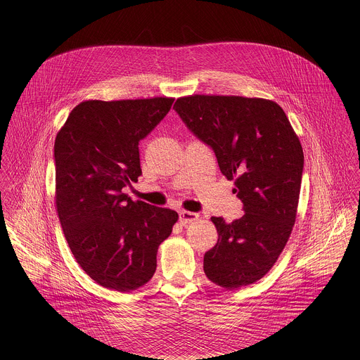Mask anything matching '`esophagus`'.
Returning a JSON list of instances; mask_svg holds the SVG:
<instances>
[{
  "instance_id": "obj_1",
  "label": "esophagus",
  "mask_w": 360,
  "mask_h": 360,
  "mask_svg": "<svg viewBox=\"0 0 360 360\" xmlns=\"http://www.w3.org/2000/svg\"><path fill=\"white\" fill-rule=\"evenodd\" d=\"M198 219V213H194V212H188V210H180L179 212V220L180 223L183 224H187V223H191L194 220Z\"/></svg>"
}]
</instances>
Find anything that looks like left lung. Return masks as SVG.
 <instances>
[{
    "label": "left lung",
    "mask_w": 360,
    "mask_h": 360,
    "mask_svg": "<svg viewBox=\"0 0 360 360\" xmlns=\"http://www.w3.org/2000/svg\"><path fill=\"white\" fill-rule=\"evenodd\" d=\"M186 126L234 180L244 216L212 217L219 238L204 257L206 277L234 290L262 278L283 252L300 201L304 151L285 112L264 98L188 96L174 103Z\"/></svg>",
    "instance_id": "8db88e82"
}]
</instances>
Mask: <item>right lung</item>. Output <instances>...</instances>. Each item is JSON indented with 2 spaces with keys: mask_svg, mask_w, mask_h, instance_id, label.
<instances>
[{
  "mask_svg": "<svg viewBox=\"0 0 360 360\" xmlns=\"http://www.w3.org/2000/svg\"><path fill=\"white\" fill-rule=\"evenodd\" d=\"M174 98L83 101L53 146L55 204L68 245L100 285L130 292L151 280L177 212L131 201L122 190L141 176L139 143Z\"/></svg>",
  "mask_w": 360,
  "mask_h": 360,
  "instance_id": "right-lung-1",
  "label": "right lung"
}]
</instances>
